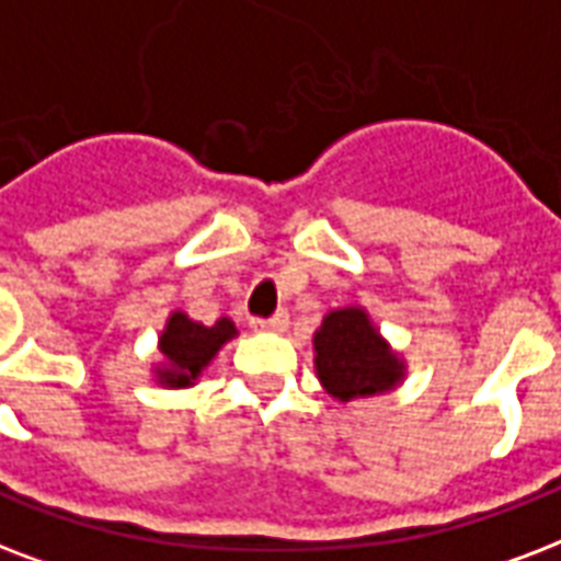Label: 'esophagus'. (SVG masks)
<instances>
[{
    "label": "esophagus",
    "instance_id": "esophagus-1",
    "mask_svg": "<svg viewBox=\"0 0 561 561\" xmlns=\"http://www.w3.org/2000/svg\"><path fill=\"white\" fill-rule=\"evenodd\" d=\"M250 327L255 329V332H285V327H288V314H273V318H252Z\"/></svg>",
    "mask_w": 561,
    "mask_h": 561
}]
</instances>
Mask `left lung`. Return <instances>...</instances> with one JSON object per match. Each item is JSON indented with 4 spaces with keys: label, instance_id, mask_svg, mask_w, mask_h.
I'll use <instances>...</instances> for the list:
<instances>
[{
    "label": "left lung",
    "instance_id": "obj_1",
    "mask_svg": "<svg viewBox=\"0 0 561 561\" xmlns=\"http://www.w3.org/2000/svg\"><path fill=\"white\" fill-rule=\"evenodd\" d=\"M314 374L337 403L388 394L405 379V358L376 329L365 306L323 314L314 329Z\"/></svg>",
    "mask_w": 561,
    "mask_h": 561
}]
</instances>
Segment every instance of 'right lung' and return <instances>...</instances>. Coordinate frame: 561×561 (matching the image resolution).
Segmentation results:
<instances>
[{"instance_id": "obj_1", "label": "right lung", "mask_w": 561, "mask_h": 561, "mask_svg": "<svg viewBox=\"0 0 561 561\" xmlns=\"http://www.w3.org/2000/svg\"><path fill=\"white\" fill-rule=\"evenodd\" d=\"M238 335L229 318H220L214 327L187 318L185 311H170L158 335V358L152 365V379L161 388H194L199 376L208 370L214 356Z\"/></svg>"}]
</instances>
